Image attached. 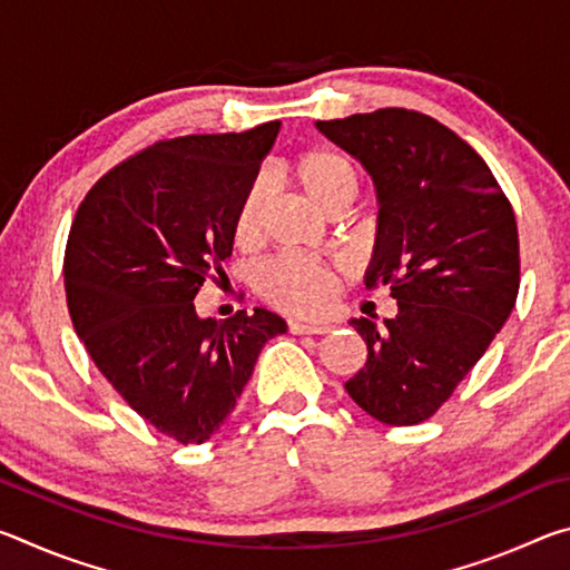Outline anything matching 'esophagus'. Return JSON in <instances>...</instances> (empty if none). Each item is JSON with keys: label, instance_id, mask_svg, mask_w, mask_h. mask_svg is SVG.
<instances>
[{"label": "esophagus", "instance_id": "esophagus-1", "mask_svg": "<svg viewBox=\"0 0 570 570\" xmlns=\"http://www.w3.org/2000/svg\"><path fill=\"white\" fill-rule=\"evenodd\" d=\"M288 332H292V334H330L332 326L330 324H314V322L292 320V322H288Z\"/></svg>", "mask_w": 570, "mask_h": 570}]
</instances>
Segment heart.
<instances>
[{
  "label": "heart",
  "instance_id": "heart-1",
  "mask_svg": "<svg viewBox=\"0 0 570 570\" xmlns=\"http://www.w3.org/2000/svg\"><path fill=\"white\" fill-rule=\"evenodd\" d=\"M294 176L298 188L324 214L342 208L356 190V170L352 160L332 148H312L296 158ZM266 200V183H250L240 198L234 216V238L248 244L262 226V210ZM258 292L284 312L320 314L332 304L336 292V276L330 266L302 256H278L258 272Z\"/></svg>",
  "mask_w": 570,
  "mask_h": 570
}]
</instances>
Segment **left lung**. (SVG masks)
<instances>
[{
  "instance_id": "left-lung-1",
  "label": "left lung",
  "mask_w": 570,
  "mask_h": 570,
  "mask_svg": "<svg viewBox=\"0 0 570 570\" xmlns=\"http://www.w3.org/2000/svg\"><path fill=\"white\" fill-rule=\"evenodd\" d=\"M316 130L370 173L377 238L366 286H390L397 314L350 324L366 364L344 384L384 424H417L450 400L513 312L515 214L475 150L430 115L384 108Z\"/></svg>"
}]
</instances>
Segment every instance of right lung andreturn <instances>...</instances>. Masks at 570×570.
<instances>
[{"instance_id": "add662e5", "label": "right lung", "mask_w": 570, "mask_h": 570, "mask_svg": "<svg viewBox=\"0 0 570 570\" xmlns=\"http://www.w3.org/2000/svg\"><path fill=\"white\" fill-rule=\"evenodd\" d=\"M278 128L156 142L95 183L67 238L77 336L115 392L183 445L226 422L264 344L286 332L262 306L216 322L193 304L234 250L236 208Z\"/></svg>"}]
</instances>
